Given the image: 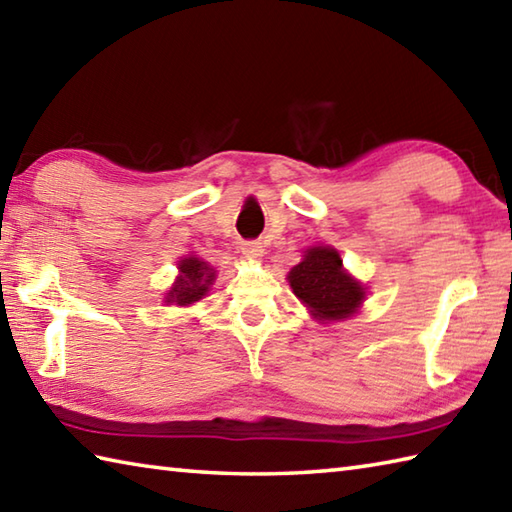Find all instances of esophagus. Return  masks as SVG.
Segmentation results:
<instances>
[{
    "mask_svg": "<svg viewBox=\"0 0 512 512\" xmlns=\"http://www.w3.org/2000/svg\"><path fill=\"white\" fill-rule=\"evenodd\" d=\"M242 255L246 259H259L264 255V246L259 242H244L242 244Z\"/></svg>",
    "mask_w": 512,
    "mask_h": 512,
    "instance_id": "esophagus-1",
    "label": "esophagus"
}]
</instances>
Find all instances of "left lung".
Instances as JSON below:
<instances>
[{"mask_svg":"<svg viewBox=\"0 0 512 512\" xmlns=\"http://www.w3.org/2000/svg\"><path fill=\"white\" fill-rule=\"evenodd\" d=\"M288 284L319 322L355 315L366 297L362 282L346 273L342 257L330 246L308 248L302 262L290 268Z\"/></svg>","mask_w":512,"mask_h":512,"instance_id":"8db88e82","label":"left lung"}]
</instances>
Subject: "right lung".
I'll list each match as a JSON object with an SVG mask.
<instances>
[{"label": "right lung", "mask_w": 512, "mask_h": 512, "mask_svg": "<svg viewBox=\"0 0 512 512\" xmlns=\"http://www.w3.org/2000/svg\"><path fill=\"white\" fill-rule=\"evenodd\" d=\"M177 268H179V277L175 279L173 288L166 293L164 302L168 306L170 304L188 306V304L199 302V299L208 293L210 284L215 282V268L197 255L184 257Z\"/></svg>", "instance_id": "right-lung-1"}]
</instances>
